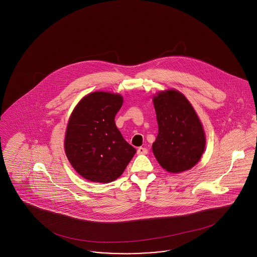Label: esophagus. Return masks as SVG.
I'll return each instance as SVG.
<instances>
[{
	"label": "esophagus",
	"mask_w": 257,
	"mask_h": 257,
	"mask_svg": "<svg viewBox=\"0 0 257 257\" xmlns=\"http://www.w3.org/2000/svg\"><path fill=\"white\" fill-rule=\"evenodd\" d=\"M148 152H149L148 149H145V148H139L137 151L138 154H147Z\"/></svg>",
	"instance_id": "34e87169"
}]
</instances>
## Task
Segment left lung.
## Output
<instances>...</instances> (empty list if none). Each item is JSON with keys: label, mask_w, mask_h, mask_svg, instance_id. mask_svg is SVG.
<instances>
[{"label": "left lung", "mask_w": 257, "mask_h": 257, "mask_svg": "<svg viewBox=\"0 0 257 257\" xmlns=\"http://www.w3.org/2000/svg\"><path fill=\"white\" fill-rule=\"evenodd\" d=\"M158 135L152 151L158 163L171 173L195 166L206 146L202 124L188 100L177 90L160 92L153 98Z\"/></svg>", "instance_id": "1"}]
</instances>
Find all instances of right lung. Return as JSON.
Returning a JSON list of instances; mask_svg holds the SVG:
<instances>
[{
	"label": "right lung",
	"instance_id": "right-lung-1",
	"mask_svg": "<svg viewBox=\"0 0 257 257\" xmlns=\"http://www.w3.org/2000/svg\"><path fill=\"white\" fill-rule=\"evenodd\" d=\"M122 103L119 94L94 92L78 103L70 117L66 155L76 172L88 181H115L136 153L115 125L114 117Z\"/></svg>",
	"mask_w": 257,
	"mask_h": 257
}]
</instances>
